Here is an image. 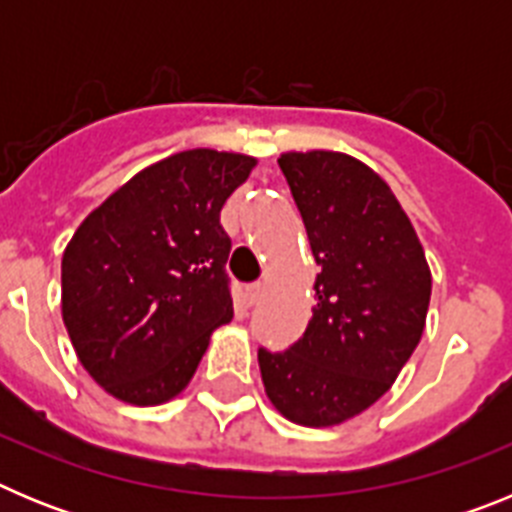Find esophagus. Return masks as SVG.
Masks as SVG:
<instances>
[{
    "instance_id": "obj_1",
    "label": "esophagus",
    "mask_w": 512,
    "mask_h": 512,
    "mask_svg": "<svg viewBox=\"0 0 512 512\" xmlns=\"http://www.w3.org/2000/svg\"><path fill=\"white\" fill-rule=\"evenodd\" d=\"M261 295H264V284H259V282L248 284V287H246V300L251 302V305H256V302L261 300Z\"/></svg>"
}]
</instances>
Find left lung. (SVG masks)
Segmentation results:
<instances>
[{"label": "left lung", "mask_w": 512, "mask_h": 512, "mask_svg": "<svg viewBox=\"0 0 512 512\" xmlns=\"http://www.w3.org/2000/svg\"><path fill=\"white\" fill-rule=\"evenodd\" d=\"M320 274L305 336L259 351L269 402L305 428L356 418L390 390L420 343L431 269L410 217L374 169L338 151L279 156Z\"/></svg>", "instance_id": "1"}]
</instances>
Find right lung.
Segmentation results:
<instances>
[{
  "label": "right lung",
  "mask_w": 512,
  "mask_h": 512,
  "mask_svg": "<svg viewBox=\"0 0 512 512\" xmlns=\"http://www.w3.org/2000/svg\"><path fill=\"white\" fill-rule=\"evenodd\" d=\"M256 158L192 148L128 179L71 235L61 315L89 377L115 400L151 408L182 395L212 330L230 323L220 225Z\"/></svg>",
  "instance_id": "right-lung-1"
}]
</instances>
